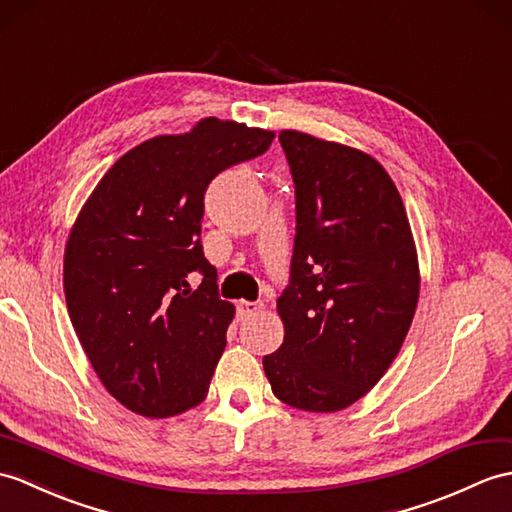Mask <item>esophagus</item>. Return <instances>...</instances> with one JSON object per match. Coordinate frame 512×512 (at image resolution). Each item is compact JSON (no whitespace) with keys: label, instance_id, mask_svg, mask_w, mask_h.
<instances>
[{"label":"esophagus","instance_id":"esophagus-1","mask_svg":"<svg viewBox=\"0 0 512 512\" xmlns=\"http://www.w3.org/2000/svg\"><path fill=\"white\" fill-rule=\"evenodd\" d=\"M261 310H264V303H259V301H242V303H237V312H240L242 318L255 316Z\"/></svg>","mask_w":512,"mask_h":512}]
</instances>
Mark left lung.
I'll use <instances>...</instances> for the list:
<instances>
[{"instance_id": "obj_1", "label": "left lung", "mask_w": 512, "mask_h": 512, "mask_svg": "<svg viewBox=\"0 0 512 512\" xmlns=\"http://www.w3.org/2000/svg\"><path fill=\"white\" fill-rule=\"evenodd\" d=\"M294 198L290 283L277 301L283 344L264 358L275 397L338 412L397 358L419 301L406 207L368 154L281 130Z\"/></svg>"}]
</instances>
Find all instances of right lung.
Segmentation results:
<instances>
[{
  "label": "right lung",
  "mask_w": 512,
  "mask_h": 512,
  "mask_svg": "<svg viewBox=\"0 0 512 512\" xmlns=\"http://www.w3.org/2000/svg\"><path fill=\"white\" fill-rule=\"evenodd\" d=\"M275 133L216 117L128 150L93 189L65 248L71 325L111 395L165 419L207 397L233 305L200 244L209 183ZM203 277L196 291L186 275Z\"/></svg>",
  "instance_id": "add662e5"
}]
</instances>
